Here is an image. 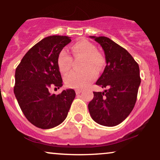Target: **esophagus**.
Returning a JSON list of instances; mask_svg holds the SVG:
<instances>
[{"instance_id":"1","label":"esophagus","mask_w":160,"mask_h":160,"mask_svg":"<svg viewBox=\"0 0 160 160\" xmlns=\"http://www.w3.org/2000/svg\"><path fill=\"white\" fill-rule=\"evenodd\" d=\"M75 92H76V94L77 95H80V93L82 92V90H81V89H76V90H75Z\"/></svg>"}]
</instances>
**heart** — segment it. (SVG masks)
Here are the masks:
<instances>
[{"instance_id": "b5f03b06", "label": "heart", "mask_w": 160, "mask_h": 160, "mask_svg": "<svg viewBox=\"0 0 160 160\" xmlns=\"http://www.w3.org/2000/svg\"><path fill=\"white\" fill-rule=\"evenodd\" d=\"M72 53L74 57L83 58L81 64V71H72L65 78V85L69 88L83 89L91 84L96 78V72L103 68V56L97 52L96 47L88 40H80L72 46ZM71 57L65 49L58 53L57 65L62 74L68 72L71 67Z\"/></svg>"}]
</instances>
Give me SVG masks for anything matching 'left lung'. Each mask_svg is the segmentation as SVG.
I'll use <instances>...</instances> for the list:
<instances>
[{
    "label": "left lung",
    "mask_w": 160,
    "mask_h": 160,
    "mask_svg": "<svg viewBox=\"0 0 160 160\" xmlns=\"http://www.w3.org/2000/svg\"><path fill=\"white\" fill-rule=\"evenodd\" d=\"M89 38L102 46L105 56L106 66L95 84L108 89L94 92L88 108L97 123L115 126L129 115L136 102L141 83L139 66L126 49L110 38Z\"/></svg>",
    "instance_id": "obj_1"
}]
</instances>
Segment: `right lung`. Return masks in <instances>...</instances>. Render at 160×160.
I'll return each instance as SVG.
<instances>
[{"mask_svg":"<svg viewBox=\"0 0 160 160\" xmlns=\"http://www.w3.org/2000/svg\"><path fill=\"white\" fill-rule=\"evenodd\" d=\"M71 41L67 36L43 38L28 51L16 69L14 94L27 120L40 128L61 124L76 95L72 89L57 95L49 92L63 85L57 57Z\"/></svg>","mask_w":160,"mask_h":160,"instance_id":"1","label":"right lung"}]
</instances>
